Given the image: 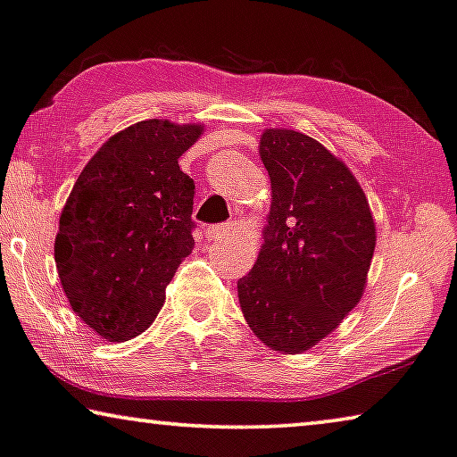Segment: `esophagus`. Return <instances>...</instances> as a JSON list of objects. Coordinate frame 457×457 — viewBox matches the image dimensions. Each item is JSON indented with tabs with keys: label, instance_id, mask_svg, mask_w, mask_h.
Masks as SVG:
<instances>
[{
	"label": "esophagus",
	"instance_id": "34e87169",
	"mask_svg": "<svg viewBox=\"0 0 457 457\" xmlns=\"http://www.w3.org/2000/svg\"><path fill=\"white\" fill-rule=\"evenodd\" d=\"M231 234V226L228 223H221V226H209L205 229V237L207 240H223V237H228Z\"/></svg>",
	"mask_w": 457,
	"mask_h": 457
}]
</instances>
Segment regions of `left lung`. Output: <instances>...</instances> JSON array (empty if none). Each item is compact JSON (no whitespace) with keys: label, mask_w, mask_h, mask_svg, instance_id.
Instances as JSON below:
<instances>
[{"label":"left lung","mask_w":457,"mask_h":457,"mask_svg":"<svg viewBox=\"0 0 457 457\" xmlns=\"http://www.w3.org/2000/svg\"><path fill=\"white\" fill-rule=\"evenodd\" d=\"M261 160L270 179L264 244L237 297L252 332L270 349L303 353L359 303L376 223L355 176L322 143L267 129Z\"/></svg>","instance_id":"8db88e82"}]
</instances>
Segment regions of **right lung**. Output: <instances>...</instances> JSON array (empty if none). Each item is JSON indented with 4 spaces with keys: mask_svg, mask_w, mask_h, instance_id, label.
I'll use <instances>...</instances> for the list:
<instances>
[{
    "mask_svg": "<svg viewBox=\"0 0 457 457\" xmlns=\"http://www.w3.org/2000/svg\"><path fill=\"white\" fill-rule=\"evenodd\" d=\"M201 133L162 119L122 129L86 163L61 211V285L73 312L111 343L149 328L195 248V182L179 158Z\"/></svg>",
    "mask_w": 457,
    "mask_h": 457,
    "instance_id": "obj_1",
    "label": "right lung"
}]
</instances>
